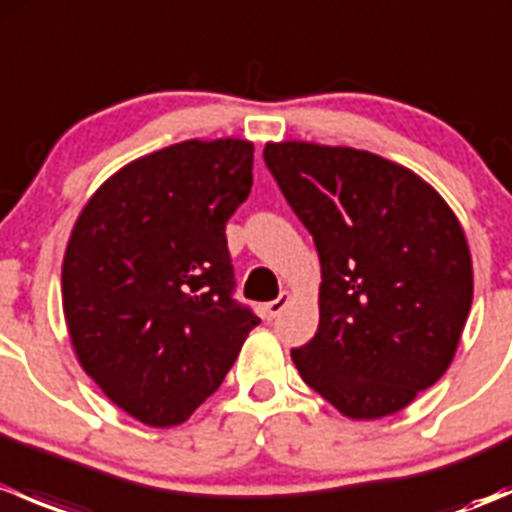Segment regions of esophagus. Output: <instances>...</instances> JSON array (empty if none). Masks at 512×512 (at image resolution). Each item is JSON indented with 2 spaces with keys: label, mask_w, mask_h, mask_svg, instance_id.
I'll return each instance as SVG.
<instances>
[{
  "label": "esophagus",
  "mask_w": 512,
  "mask_h": 512,
  "mask_svg": "<svg viewBox=\"0 0 512 512\" xmlns=\"http://www.w3.org/2000/svg\"><path fill=\"white\" fill-rule=\"evenodd\" d=\"M287 304H289V294L282 292L280 297L272 299V302L265 304V317H267V319H277L282 312H285Z\"/></svg>",
  "instance_id": "obj_1"
}]
</instances>
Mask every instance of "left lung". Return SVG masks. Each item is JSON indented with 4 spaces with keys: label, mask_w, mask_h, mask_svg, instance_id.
<instances>
[{
    "label": "left lung",
    "mask_w": 512,
    "mask_h": 512,
    "mask_svg": "<svg viewBox=\"0 0 512 512\" xmlns=\"http://www.w3.org/2000/svg\"><path fill=\"white\" fill-rule=\"evenodd\" d=\"M265 165L322 265L299 376L356 421L406 409L453 361L473 302L466 235L404 165L344 146L267 143Z\"/></svg>",
    "instance_id": "left-lung-1"
}]
</instances>
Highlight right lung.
<instances>
[{
    "mask_svg": "<svg viewBox=\"0 0 512 512\" xmlns=\"http://www.w3.org/2000/svg\"><path fill=\"white\" fill-rule=\"evenodd\" d=\"M240 138L183 141L96 190L61 267L66 327L86 374L146 426H178L235 364L260 317L232 297L225 225L252 188Z\"/></svg>",
    "mask_w": 512,
    "mask_h": 512,
    "instance_id": "right-lung-1",
    "label": "right lung"
}]
</instances>
